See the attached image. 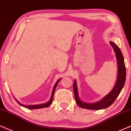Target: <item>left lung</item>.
I'll return each instance as SVG.
<instances>
[{
	"instance_id": "1",
	"label": "left lung",
	"mask_w": 131,
	"mask_h": 131,
	"mask_svg": "<svg viewBox=\"0 0 131 131\" xmlns=\"http://www.w3.org/2000/svg\"><path fill=\"white\" fill-rule=\"evenodd\" d=\"M110 45L114 48L117 61L118 75L115 84L112 90L107 95H106L102 100L94 103H86L82 101L79 98L77 82L75 80L73 83L74 95H75L76 103L80 107L87 109H91V110H100V109H105V108L109 107L115 101L116 98L120 94V92L122 91V89L125 85L126 72V67L123 56L120 49L115 43L111 41Z\"/></svg>"
}]
</instances>
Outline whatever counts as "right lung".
<instances>
[{
  "label": "right lung",
  "mask_w": 131,
  "mask_h": 131,
  "mask_svg": "<svg viewBox=\"0 0 131 131\" xmlns=\"http://www.w3.org/2000/svg\"><path fill=\"white\" fill-rule=\"evenodd\" d=\"M61 80V78L59 79V80L57 82H56L55 84H54V87H53V90H52V93H51V98H50V100H49V101H48L47 103H43V104H38V105H30V106H26V105H24L22 104H21L20 102H19L18 101H17V100H16V101H17V103H19V104L20 105V106H23L24 107H26V108H28V109H40V108H43V107H47L48 106H50L51 104V103H52V101H53V96H54V91H55V89H56V86H57L58 83L59 82V81Z\"/></svg>",
  "instance_id": "1"
}]
</instances>
